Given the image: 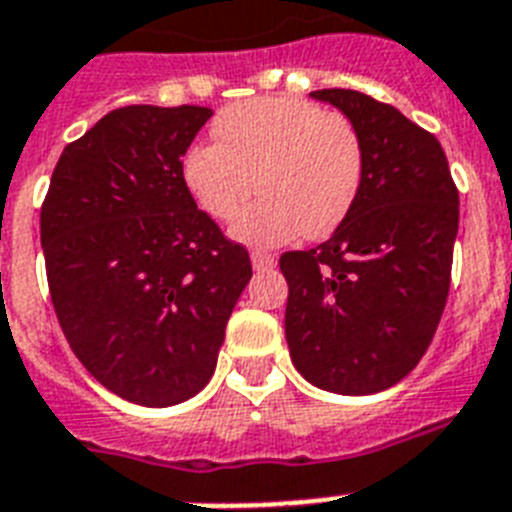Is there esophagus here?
Segmentation results:
<instances>
[{
	"label": "esophagus",
	"mask_w": 512,
	"mask_h": 512,
	"mask_svg": "<svg viewBox=\"0 0 512 512\" xmlns=\"http://www.w3.org/2000/svg\"><path fill=\"white\" fill-rule=\"evenodd\" d=\"M252 268L255 270L276 268V257L268 255V252H252Z\"/></svg>",
	"instance_id": "obj_1"
}]
</instances>
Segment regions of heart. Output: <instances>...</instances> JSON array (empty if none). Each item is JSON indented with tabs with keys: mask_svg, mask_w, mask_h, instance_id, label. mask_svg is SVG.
Masks as SVG:
<instances>
[{
	"mask_svg": "<svg viewBox=\"0 0 512 512\" xmlns=\"http://www.w3.org/2000/svg\"><path fill=\"white\" fill-rule=\"evenodd\" d=\"M218 143H195L182 179L200 210L229 221L254 187L264 195L231 223L247 247L322 239L346 221L364 179L362 137L343 114L299 98H252L213 122Z\"/></svg>",
	"mask_w": 512,
	"mask_h": 512,
	"instance_id": "1",
	"label": "heart"
}]
</instances>
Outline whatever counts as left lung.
<instances>
[{"label": "left lung", "mask_w": 512, "mask_h": 512, "mask_svg": "<svg viewBox=\"0 0 512 512\" xmlns=\"http://www.w3.org/2000/svg\"><path fill=\"white\" fill-rule=\"evenodd\" d=\"M309 96L356 127L364 179L328 242L281 255L291 362L330 393H380L419 364L440 325L458 190L437 137L395 106L346 88Z\"/></svg>", "instance_id": "left-lung-1"}]
</instances>
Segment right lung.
Masks as SVG:
<instances>
[{
  "label": "right lung",
  "mask_w": 512,
  "mask_h": 512,
  "mask_svg": "<svg viewBox=\"0 0 512 512\" xmlns=\"http://www.w3.org/2000/svg\"><path fill=\"white\" fill-rule=\"evenodd\" d=\"M213 111L124 106L70 143L41 205L49 294L103 388L174 406L208 385L249 252L197 210L182 158Z\"/></svg>",
  "instance_id": "add662e5"
}]
</instances>
